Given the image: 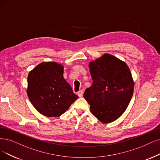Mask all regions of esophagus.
<instances>
[{
  "label": "esophagus",
  "instance_id": "1",
  "mask_svg": "<svg viewBox=\"0 0 160 160\" xmlns=\"http://www.w3.org/2000/svg\"><path fill=\"white\" fill-rule=\"evenodd\" d=\"M82 94H83V91H82V90L79 91L78 92V95L79 97H82Z\"/></svg>",
  "mask_w": 160,
  "mask_h": 160
}]
</instances>
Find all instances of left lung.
Instances as JSON below:
<instances>
[{
	"label": "left lung",
	"instance_id": "left-lung-1",
	"mask_svg": "<svg viewBox=\"0 0 160 160\" xmlns=\"http://www.w3.org/2000/svg\"><path fill=\"white\" fill-rule=\"evenodd\" d=\"M92 85L84 92L91 113L101 122L111 123L122 115L134 91V81L126 63L109 54L89 63Z\"/></svg>",
	"mask_w": 160,
	"mask_h": 160
}]
</instances>
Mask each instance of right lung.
<instances>
[{
	"label": "right lung",
	"mask_w": 160,
	"mask_h": 160,
	"mask_svg": "<svg viewBox=\"0 0 160 160\" xmlns=\"http://www.w3.org/2000/svg\"><path fill=\"white\" fill-rule=\"evenodd\" d=\"M63 67L42 62L29 73L27 93L35 109L47 117H59L78 97L63 76Z\"/></svg>",
	"instance_id": "add662e5"
}]
</instances>
